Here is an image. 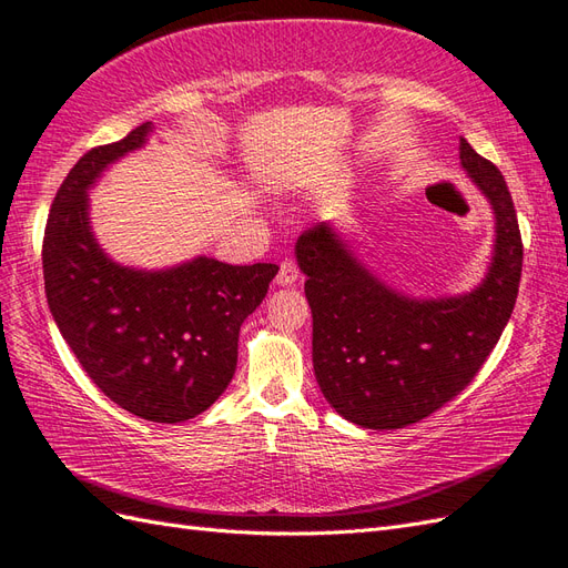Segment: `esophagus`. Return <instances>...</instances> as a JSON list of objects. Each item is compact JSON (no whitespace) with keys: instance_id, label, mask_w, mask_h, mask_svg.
Wrapping results in <instances>:
<instances>
[{"instance_id":"obj_1","label":"esophagus","mask_w":568,"mask_h":568,"mask_svg":"<svg viewBox=\"0 0 568 568\" xmlns=\"http://www.w3.org/2000/svg\"><path fill=\"white\" fill-rule=\"evenodd\" d=\"M298 276H301V272H298V265L294 260H284L282 265H280V272H276V284L280 286H292V284H296L298 282Z\"/></svg>"}]
</instances>
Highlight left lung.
Returning a JSON list of instances; mask_svg holds the SVG:
<instances>
[{
	"label": "left lung",
	"mask_w": 568,
	"mask_h": 568,
	"mask_svg": "<svg viewBox=\"0 0 568 568\" xmlns=\"http://www.w3.org/2000/svg\"><path fill=\"white\" fill-rule=\"evenodd\" d=\"M460 163L496 219L491 265L475 292L419 301L371 274L327 221L296 260L313 313V368L327 403L364 428H403L465 390L514 313L523 241L501 171L460 140Z\"/></svg>",
	"instance_id": "1"
}]
</instances>
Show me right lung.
<instances>
[{"label": "right lung", "instance_id": "1", "mask_svg": "<svg viewBox=\"0 0 568 568\" xmlns=\"http://www.w3.org/2000/svg\"><path fill=\"white\" fill-rule=\"evenodd\" d=\"M151 122L95 146L67 173L50 206L43 276L50 313L81 368L134 417L178 424L226 390L239 332L280 272L270 262L195 257L159 272L122 267L95 243L87 190L110 163L144 146Z\"/></svg>", "mask_w": 568, "mask_h": 568}]
</instances>
